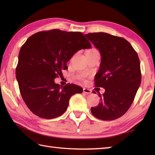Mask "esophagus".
I'll use <instances>...</instances> for the list:
<instances>
[{"instance_id": "34e87169", "label": "esophagus", "mask_w": 155, "mask_h": 155, "mask_svg": "<svg viewBox=\"0 0 155 155\" xmlns=\"http://www.w3.org/2000/svg\"><path fill=\"white\" fill-rule=\"evenodd\" d=\"M83 93H86V94H91L92 93V91L88 89V88H83Z\"/></svg>"}]
</instances>
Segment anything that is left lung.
I'll return each instance as SVG.
<instances>
[{
	"instance_id": "left-lung-1",
	"label": "left lung",
	"mask_w": 155,
	"mask_h": 155,
	"mask_svg": "<svg viewBox=\"0 0 155 155\" xmlns=\"http://www.w3.org/2000/svg\"><path fill=\"white\" fill-rule=\"evenodd\" d=\"M99 51L101 62L95 75V87L104 88L101 101L91 107L94 117L113 120L127 113L132 104L141 82L140 61L129 42L105 32L84 35Z\"/></svg>"
}]
</instances>
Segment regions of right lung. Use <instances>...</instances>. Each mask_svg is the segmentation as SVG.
<instances>
[{
  "label": "right lung",
  "instance_id": "right-lung-1",
  "mask_svg": "<svg viewBox=\"0 0 155 155\" xmlns=\"http://www.w3.org/2000/svg\"><path fill=\"white\" fill-rule=\"evenodd\" d=\"M91 48L89 41L80 32L53 29L27 39L19 52L16 78L22 99L32 113L52 119L64 113L71 97L83 89L70 83L60 86L54 78L68 68L67 62L74 54Z\"/></svg>",
  "mask_w": 155,
  "mask_h": 155
}]
</instances>
